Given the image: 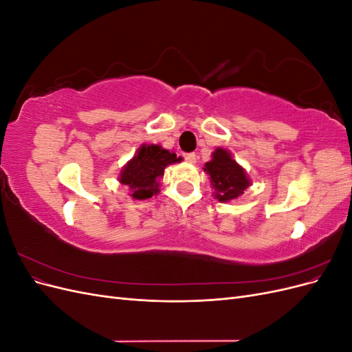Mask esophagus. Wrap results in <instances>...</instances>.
I'll list each match as a JSON object with an SVG mask.
<instances>
[{
  "label": "esophagus",
  "instance_id": "1",
  "mask_svg": "<svg viewBox=\"0 0 352 352\" xmlns=\"http://www.w3.org/2000/svg\"><path fill=\"white\" fill-rule=\"evenodd\" d=\"M184 157H185V160H186L188 163H192L194 164L197 162V154L195 153H186Z\"/></svg>",
  "mask_w": 352,
  "mask_h": 352
}]
</instances>
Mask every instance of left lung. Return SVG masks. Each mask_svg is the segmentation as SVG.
<instances>
[{"mask_svg":"<svg viewBox=\"0 0 352 352\" xmlns=\"http://www.w3.org/2000/svg\"><path fill=\"white\" fill-rule=\"evenodd\" d=\"M204 172L210 176V182L214 189V198L220 202H229L239 198L251 182L232 154L223 148L211 154V160L204 166Z\"/></svg>","mask_w":352,"mask_h":352,"instance_id":"left-lung-1","label":"left lung"}]
</instances>
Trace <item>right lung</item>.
<instances>
[{"label": "right lung", "mask_w": 352, "mask_h": 352, "mask_svg": "<svg viewBox=\"0 0 352 352\" xmlns=\"http://www.w3.org/2000/svg\"><path fill=\"white\" fill-rule=\"evenodd\" d=\"M182 157L164 150L160 145H141L136 155L122 168L119 182L129 188V195L135 199H146L160 192V177L168 164L179 163Z\"/></svg>", "instance_id": "right-lung-1"}]
</instances>
